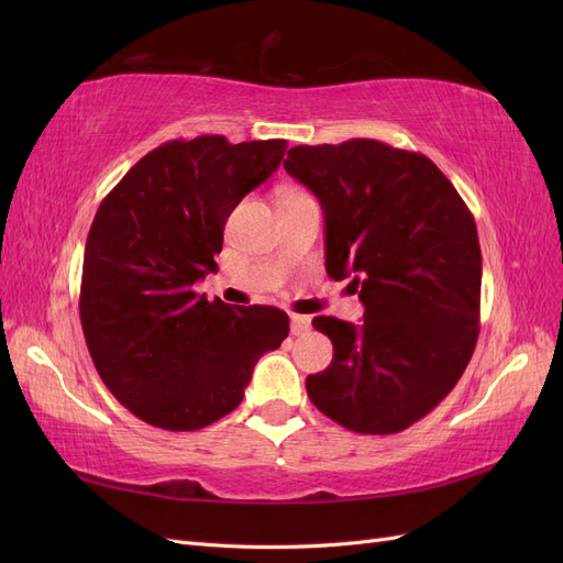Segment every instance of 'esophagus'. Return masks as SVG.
Returning <instances> with one entry per match:
<instances>
[{"mask_svg": "<svg viewBox=\"0 0 563 563\" xmlns=\"http://www.w3.org/2000/svg\"><path fill=\"white\" fill-rule=\"evenodd\" d=\"M310 327H312L310 317H305V314H291V333H294V335H305V333L310 331Z\"/></svg>", "mask_w": 563, "mask_h": 563, "instance_id": "esophagus-1", "label": "esophagus"}]
</instances>
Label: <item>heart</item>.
<instances>
[{
    "mask_svg": "<svg viewBox=\"0 0 563 563\" xmlns=\"http://www.w3.org/2000/svg\"><path fill=\"white\" fill-rule=\"evenodd\" d=\"M286 197H308V195L298 190V187H284V190L279 192V199H286Z\"/></svg>",
    "mask_w": 563,
    "mask_h": 563,
    "instance_id": "heart-1",
    "label": "heart"
}]
</instances>
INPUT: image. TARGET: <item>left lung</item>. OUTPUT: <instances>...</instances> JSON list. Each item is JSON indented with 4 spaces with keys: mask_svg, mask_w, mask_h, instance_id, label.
<instances>
[{
    "mask_svg": "<svg viewBox=\"0 0 563 563\" xmlns=\"http://www.w3.org/2000/svg\"><path fill=\"white\" fill-rule=\"evenodd\" d=\"M288 176L319 199L327 272L352 279L364 321L314 317L331 338L310 401L360 434H395L428 416L479 338L482 249L465 201L420 152L371 139L296 145Z\"/></svg>",
    "mask_w": 563,
    "mask_h": 563,
    "instance_id": "left-lung-1",
    "label": "left lung"
}]
</instances>
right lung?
Instances as JSON below:
<instances>
[{
	"label": "right lung",
	"mask_w": 563,
	"mask_h": 563,
	"mask_svg": "<svg viewBox=\"0 0 563 563\" xmlns=\"http://www.w3.org/2000/svg\"><path fill=\"white\" fill-rule=\"evenodd\" d=\"M284 150L225 135L168 141L100 201L84 249L81 329L98 376L147 424L192 432L232 413L255 362L288 335L277 308L195 291L218 269L230 213Z\"/></svg>",
	"instance_id": "right-lung-1"
}]
</instances>
